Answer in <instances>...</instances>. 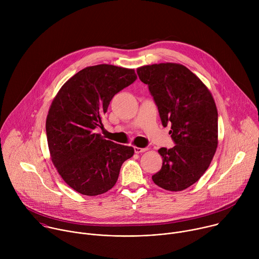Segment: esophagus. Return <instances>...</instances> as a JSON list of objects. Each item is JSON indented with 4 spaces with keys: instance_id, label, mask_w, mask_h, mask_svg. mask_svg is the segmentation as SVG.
<instances>
[{
    "instance_id": "34e87169",
    "label": "esophagus",
    "mask_w": 259,
    "mask_h": 259,
    "mask_svg": "<svg viewBox=\"0 0 259 259\" xmlns=\"http://www.w3.org/2000/svg\"><path fill=\"white\" fill-rule=\"evenodd\" d=\"M147 149H145V147H137V146H134V152L136 154H141V153H144Z\"/></svg>"
}]
</instances>
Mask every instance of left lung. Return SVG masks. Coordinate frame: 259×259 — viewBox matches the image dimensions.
<instances>
[{"label":"left lung","instance_id":"left-lung-1","mask_svg":"<svg viewBox=\"0 0 259 259\" xmlns=\"http://www.w3.org/2000/svg\"><path fill=\"white\" fill-rule=\"evenodd\" d=\"M140 81L158 106L162 125L170 126L175 143L161 147L163 165L152 176L158 187L171 192L188 189L208 169L218 143V114L212 94L188 67L159 63L137 68Z\"/></svg>","mask_w":259,"mask_h":259}]
</instances>
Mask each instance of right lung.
Returning <instances> with one entry per match:
<instances>
[{
	"mask_svg": "<svg viewBox=\"0 0 259 259\" xmlns=\"http://www.w3.org/2000/svg\"><path fill=\"white\" fill-rule=\"evenodd\" d=\"M137 79L134 69L112 64L88 66L72 76L53 99L46 120L51 160L66 184L85 196L112 189L132 146L95 133L113 97Z\"/></svg>",
	"mask_w": 259,
	"mask_h": 259,
	"instance_id": "add662e5",
	"label": "right lung"
}]
</instances>
